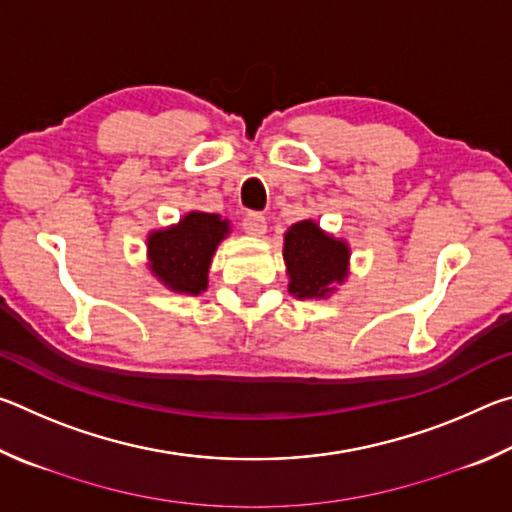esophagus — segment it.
I'll list each match as a JSON object with an SVG mask.
<instances>
[{
  "mask_svg": "<svg viewBox=\"0 0 512 512\" xmlns=\"http://www.w3.org/2000/svg\"><path fill=\"white\" fill-rule=\"evenodd\" d=\"M244 230L250 237H262L266 235V219L259 212H250L244 219Z\"/></svg>",
  "mask_w": 512,
  "mask_h": 512,
  "instance_id": "1",
  "label": "esophagus"
}]
</instances>
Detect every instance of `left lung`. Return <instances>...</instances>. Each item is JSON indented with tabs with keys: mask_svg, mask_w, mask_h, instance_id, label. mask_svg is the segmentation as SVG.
<instances>
[{
	"mask_svg": "<svg viewBox=\"0 0 512 512\" xmlns=\"http://www.w3.org/2000/svg\"><path fill=\"white\" fill-rule=\"evenodd\" d=\"M350 244L325 232L314 219L293 223L284 232L282 257L289 293L298 300H323L350 275Z\"/></svg>",
	"mask_w": 512,
	"mask_h": 512,
	"instance_id": "1",
	"label": "left lung"
}]
</instances>
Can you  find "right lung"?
I'll list each match as a JSON object with an SVG mask.
<instances>
[{
  "mask_svg": "<svg viewBox=\"0 0 512 512\" xmlns=\"http://www.w3.org/2000/svg\"><path fill=\"white\" fill-rule=\"evenodd\" d=\"M230 232V221L221 219V214L187 212L178 223L149 232L146 266L169 291L198 296L207 289L216 248Z\"/></svg>",
  "mask_w": 512,
  "mask_h": 512,
  "instance_id": "right-lung-1",
  "label": "right lung"
}]
</instances>
